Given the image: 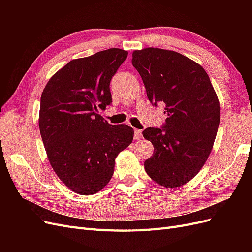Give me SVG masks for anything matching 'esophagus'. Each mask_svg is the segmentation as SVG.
Segmentation results:
<instances>
[{
    "instance_id": "1",
    "label": "esophagus",
    "mask_w": 252,
    "mask_h": 252,
    "mask_svg": "<svg viewBox=\"0 0 252 252\" xmlns=\"http://www.w3.org/2000/svg\"><path fill=\"white\" fill-rule=\"evenodd\" d=\"M142 138V130H140V129H134V140H140Z\"/></svg>"
}]
</instances>
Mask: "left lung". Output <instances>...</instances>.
Listing matches in <instances>:
<instances>
[{
  "instance_id": "obj_1",
  "label": "left lung",
  "mask_w": 252,
  "mask_h": 252,
  "mask_svg": "<svg viewBox=\"0 0 252 252\" xmlns=\"http://www.w3.org/2000/svg\"><path fill=\"white\" fill-rule=\"evenodd\" d=\"M148 100L165 106L161 128L148 127L143 136L154 145L144 163L149 177L164 187L186 184L208 158L220 124V103L204 68L179 52L144 48L132 53Z\"/></svg>"
}]
</instances>
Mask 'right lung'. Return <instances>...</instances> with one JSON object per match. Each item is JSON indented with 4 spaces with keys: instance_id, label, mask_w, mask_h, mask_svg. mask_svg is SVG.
Returning <instances> with one entry per match:
<instances>
[{
    "instance_id": "1",
    "label": "right lung",
    "mask_w": 252,
    "mask_h": 252,
    "mask_svg": "<svg viewBox=\"0 0 252 252\" xmlns=\"http://www.w3.org/2000/svg\"><path fill=\"white\" fill-rule=\"evenodd\" d=\"M128 52L120 48L72 60L55 73L41 96L39 126L50 165L72 191L94 194L110 181L114 161L133 129L98 113L111 104L110 81Z\"/></svg>"
}]
</instances>
